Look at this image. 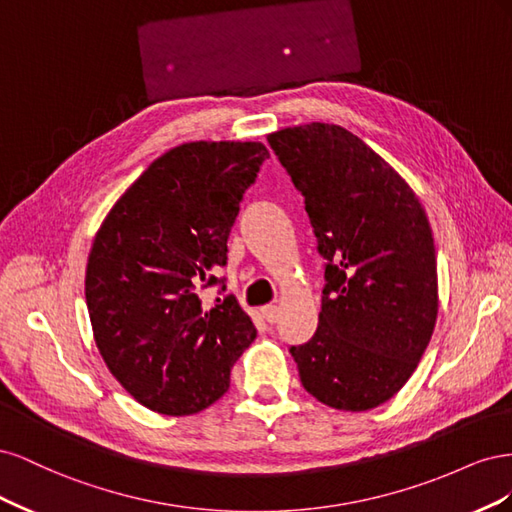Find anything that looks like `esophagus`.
<instances>
[{
	"label": "esophagus",
	"mask_w": 512,
	"mask_h": 512,
	"mask_svg": "<svg viewBox=\"0 0 512 512\" xmlns=\"http://www.w3.org/2000/svg\"><path fill=\"white\" fill-rule=\"evenodd\" d=\"M260 314H262V318H265L267 322H277V318H280V307L277 305H265L260 309Z\"/></svg>",
	"instance_id": "34e87169"
}]
</instances>
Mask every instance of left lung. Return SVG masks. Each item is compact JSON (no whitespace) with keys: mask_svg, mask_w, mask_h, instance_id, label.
<instances>
[{"mask_svg":"<svg viewBox=\"0 0 512 512\" xmlns=\"http://www.w3.org/2000/svg\"><path fill=\"white\" fill-rule=\"evenodd\" d=\"M267 141L327 258L318 329L290 348L301 382L329 408H378L410 380L436 327L427 213L408 181L342 126L312 121Z\"/></svg>","mask_w":512,"mask_h":512,"instance_id":"obj_1","label":"left lung"}]
</instances>
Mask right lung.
<instances>
[{"instance_id":"obj_1","label":"right lung","mask_w":512,"mask_h":512,"mask_svg":"<svg viewBox=\"0 0 512 512\" xmlns=\"http://www.w3.org/2000/svg\"><path fill=\"white\" fill-rule=\"evenodd\" d=\"M269 158L262 143L194 141L153 160L119 196L87 258L85 299L108 371L138 404L188 416L230 386L256 327L218 284L243 192ZM222 284V282H220ZM224 290V286H222Z\"/></svg>"}]
</instances>
